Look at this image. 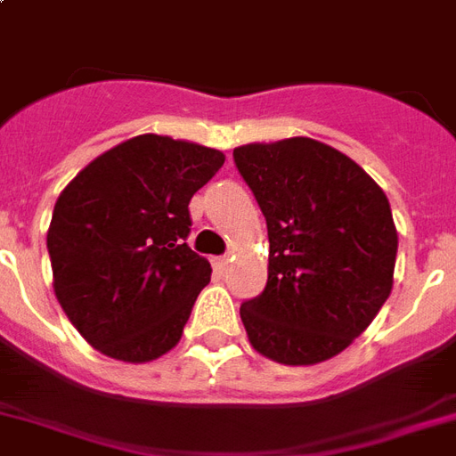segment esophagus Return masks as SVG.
Here are the masks:
<instances>
[{
    "mask_svg": "<svg viewBox=\"0 0 456 456\" xmlns=\"http://www.w3.org/2000/svg\"><path fill=\"white\" fill-rule=\"evenodd\" d=\"M215 270H217V273H227V267H229V258L227 256H222V258H215Z\"/></svg>",
    "mask_w": 456,
    "mask_h": 456,
    "instance_id": "1",
    "label": "esophagus"
}]
</instances>
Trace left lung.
Here are the masks:
<instances>
[{
	"mask_svg": "<svg viewBox=\"0 0 456 456\" xmlns=\"http://www.w3.org/2000/svg\"><path fill=\"white\" fill-rule=\"evenodd\" d=\"M234 162L270 239L265 289L241 304L248 342L284 366L332 359L390 297V200L352 158L304 135L239 145Z\"/></svg>",
	"mask_w": 456,
	"mask_h": 456,
	"instance_id": "1",
	"label": "left lung"
}]
</instances>
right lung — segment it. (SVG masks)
<instances>
[{"instance_id": "1", "label": "right lung", "mask_w": 456, "mask_h": 456, "mask_svg": "<svg viewBox=\"0 0 456 456\" xmlns=\"http://www.w3.org/2000/svg\"><path fill=\"white\" fill-rule=\"evenodd\" d=\"M224 165L215 148L143 134L102 152L54 203L47 251L66 318L97 352L159 359L182 339L210 263L189 248V203Z\"/></svg>"}]
</instances>
